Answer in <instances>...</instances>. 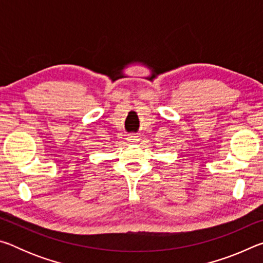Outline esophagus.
<instances>
[{"label": "esophagus", "mask_w": 263, "mask_h": 263, "mask_svg": "<svg viewBox=\"0 0 263 263\" xmlns=\"http://www.w3.org/2000/svg\"><path fill=\"white\" fill-rule=\"evenodd\" d=\"M138 140H139V138H138V136L131 135V136L127 137V141H130V142H137Z\"/></svg>", "instance_id": "34e87169"}]
</instances>
